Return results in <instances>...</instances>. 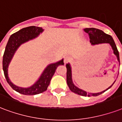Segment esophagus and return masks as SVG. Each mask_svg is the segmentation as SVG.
<instances>
[{
    "instance_id": "34e87169",
    "label": "esophagus",
    "mask_w": 122,
    "mask_h": 122,
    "mask_svg": "<svg viewBox=\"0 0 122 122\" xmlns=\"http://www.w3.org/2000/svg\"><path fill=\"white\" fill-rule=\"evenodd\" d=\"M70 57L69 56H66L65 57V58H64V63H65V64H66V63H68V61H70Z\"/></svg>"
}]
</instances>
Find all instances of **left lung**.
Wrapping results in <instances>:
<instances>
[{
  "label": "left lung",
  "instance_id": "8db88e82",
  "mask_svg": "<svg viewBox=\"0 0 122 122\" xmlns=\"http://www.w3.org/2000/svg\"><path fill=\"white\" fill-rule=\"evenodd\" d=\"M84 30L88 33L89 35L90 39V43H92V45H98L101 44V43H109L111 46L112 47V49L113 50V53L116 55V56L117 57L118 61L120 63V56H119V52L117 49V45L115 44V41L113 40L112 36L109 35V34H106L105 32H104L102 30L96 29V28H86L84 29ZM66 82H67V84L68 87H69L70 90H71V92L75 93L76 94L79 95L81 96L84 97H92V96H98L99 95L102 94V93H104L107 90H109V88L113 86V84L115 83V82H113V84L111 86H109L107 89H106L103 92H101L100 93H87L85 91L79 89L77 88V86L74 85L73 81H72V78H71V68L70 66V63H68L66 65Z\"/></svg>",
  "mask_w": 122,
  "mask_h": 122
}]
</instances>
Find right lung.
<instances>
[{
  "instance_id": "right-lung-1",
  "label": "right lung",
  "mask_w": 122,
  "mask_h": 122,
  "mask_svg": "<svg viewBox=\"0 0 122 122\" xmlns=\"http://www.w3.org/2000/svg\"><path fill=\"white\" fill-rule=\"evenodd\" d=\"M43 31V29L42 28L36 26H30L23 28L10 36L5 46L2 60V66L4 76L10 86L16 92H18L21 94L34 95L45 92L47 90L51 79L54 76L57 66L59 65H64L63 59L58 62L49 65L45 68L44 71H43L38 80L32 86L29 88L18 87L11 82L8 77V66L18 48L24 43L36 38Z\"/></svg>"
}]
</instances>
